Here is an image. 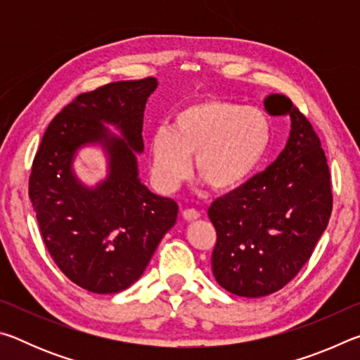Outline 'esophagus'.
Listing matches in <instances>:
<instances>
[{
    "instance_id": "1",
    "label": "esophagus",
    "mask_w": 360,
    "mask_h": 360,
    "mask_svg": "<svg viewBox=\"0 0 360 360\" xmlns=\"http://www.w3.org/2000/svg\"><path fill=\"white\" fill-rule=\"evenodd\" d=\"M182 217L186 219V221H197V219L200 217V212L197 210H184L182 211Z\"/></svg>"
}]
</instances>
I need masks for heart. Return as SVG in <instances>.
<instances>
[{
  "label": "heart",
  "mask_w": 360,
  "mask_h": 360,
  "mask_svg": "<svg viewBox=\"0 0 360 360\" xmlns=\"http://www.w3.org/2000/svg\"><path fill=\"white\" fill-rule=\"evenodd\" d=\"M271 135V120L262 109L206 96L178 109L169 129L152 133V174L162 191L173 192L188 176L193 157L198 178L216 192H233L257 172Z\"/></svg>",
  "instance_id": "heart-1"
}]
</instances>
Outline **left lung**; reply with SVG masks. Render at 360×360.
<instances>
[{
	"label": "left lung",
	"mask_w": 360,
	"mask_h": 360,
	"mask_svg": "<svg viewBox=\"0 0 360 360\" xmlns=\"http://www.w3.org/2000/svg\"><path fill=\"white\" fill-rule=\"evenodd\" d=\"M271 115H290L284 150L264 172L212 202L216 281L257 298L283 289L311 257L332 212L330 173L309 120L284 95H270Z\"/></svg>",
	"instance_id": "left-lung-1"
}]
</instances>
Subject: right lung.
I'll return each instance as SVG.
<instances>
[{
    "label": "right lung",
    "mask_w": 360,
    "mask_h": 360,
    "mask_svg": "<svg viewBox=\"0 0 360 360\" xmlns=\"http://www.w3.org/2000/svg\"><path fill=\"white\" fill-rule=\"evenodd\" d=\"M155 89L157 79L144 77L77 95L49 124L34 155L28 195L42 241L65 276L94 294L130 288L178 217L174 200L138 178L135 152L144 149V108ZM87 143L108 155V178L96 188L72 173L75 152Z\"/></svg>",
    "instance_id": "add662e5"
}]
</instances>
